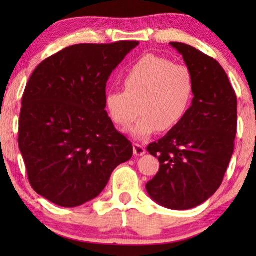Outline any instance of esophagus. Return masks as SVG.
Returning a JSON list of instances; mask_svg holds the SVG:
<instances>
[{
    "mask_svg": "<svg viewBox=\"0 0 256 256\" xmlns=\"http://www.w3.org/2000/svg\"><path fill=\"white\" fill-rule=\"evenodd\" d=\"M134 154L136 156H143L146 154V148L142 144L134 143Z\"/></svg>",
    "mask_w": 256,
    "mask_h": 256,
    "instance_id": "34e87169",
    "label": "esophagus"
}]
</instances>
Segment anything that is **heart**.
<instances>
[{
    "instance_id": "heart-1",
    "label": "heart",
    "mask_w": 256,
    "mask_h": 256,
    "mask_svg": "<svg viewBox=\"0 0 256 256\" xmlns=\"http://www.w3.org/2000/svg\"><path fill=\"white\" fill-rule=\"evenodd\" d=\"M124 90H110L104 96L107 114L115 124L129 127L134 138L146 140L177 127L186 115L194 93V79L188 66L146 54L122 76Z\"/></svg>"
}]
</instances>
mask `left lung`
I'll return each instance as SVG.
<instances>
[{
	"label": "left lung",
	"instance_id": "1",
	"mask_svg": "<svg viewBox=\"0 0 256 256\" xmlns=\"http://www.w3.org/2000/svg\"><path fill=\"white\" fill-rule=\"evenodd\" d=\"M194 79L192 104L177 127L146 146L160 170L146 185L157 204L188 210L214 194L234 152L236 96L216 59L188 44L171 42Z\"/></svg>",
	"mask_w": 256,
	"mask_h": 256
}]
</instances>
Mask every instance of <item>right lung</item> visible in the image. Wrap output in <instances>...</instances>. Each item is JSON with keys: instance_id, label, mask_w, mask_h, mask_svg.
<instances>
[{"instance_id": "right-lung-1", "label": "right lung", "mask_w": 256, "mask_h": 256, "mask_svg": "<svg viewBox=\"0 0 256 256\" xmlns=\"http://www.w3.org/2000/svg\"><path fill=\"white\" fill-rule=\"evenodd\" d=\"M136 40L76 44L34 68L22 96L18 146L30 185L62 208L98 197L132 156L104 110L106 84Z\"/></svg>"}]
</instances>
